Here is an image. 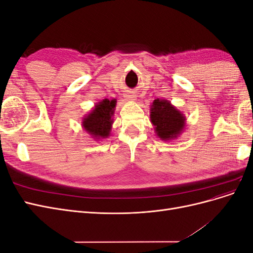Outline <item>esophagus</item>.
Returning <instances> with one entry per match:
<instances>
[{
  "instance_id": "34e87169",
  "label": "esophagus",
  "mask_w": 253,
  "mask_h": 253,
  "mask_svg": "<svg viewBox=\"0 0 253 253\" xmlns=\"http://www.w3.org/2000/svg\"><path fill=\"white\" fill-rule=\"evenodd\" d=\"M126 98L127 99V100H135L134 95H126Z\"/></svg>"
}]
</instances>
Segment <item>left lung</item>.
<instances>
[{"label":"left lung","mask_w":253,"mask_h":253,"mask_svg":"<svg viewBox=\"0 0 253 253\" xmlns=\"http://www.w3.org/2000/svg\"><path fill=\"white\" fill-rule=\"evenodd\" d=\"M150 118L156 135L162 140L176 138L186 126V117L165 99H155L150 109Z\"/></svg>","instance_id":"obj_1"}]
</instances>
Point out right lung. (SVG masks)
<instances>
[{
    "label": "right lung",
    "mask_w": 253,
    "mask_h": 253,
    "mask_svg": "<svg viewBox=\"0 0 253 253\" xmlns=\"http://www.w3.org/2000/svg\"><path fill=\"white\" fill-rule=\"evenodd\" d=\"M116 99H103L82 120V126L95 139L108 138L111 134Z\"/></svg>",
    "instance_id": "1"
}]
</instances>
